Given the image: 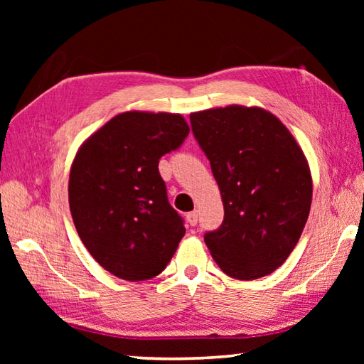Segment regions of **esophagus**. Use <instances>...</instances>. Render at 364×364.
Masks as SVG:
<instances>
[{
  "mask_svg": "<svg viewBox=\"0 0 364 364\" xmlns=\"http://www.w3.org/2000/svg\"><path fill=\"white\" fill-rule=\"evenodd\" d=\"M186 220L191 226H196L197 225V212H189L186 215Z\"/></svg>",
  "mask_w": 364,
  "mask_h": 364,
  "instance_id": "obj_1",
  "label": "esophagus"
}]
</instances>
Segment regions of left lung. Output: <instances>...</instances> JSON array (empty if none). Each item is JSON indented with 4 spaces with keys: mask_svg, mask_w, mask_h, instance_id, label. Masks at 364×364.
<instances>
[{
    "mask_svg": "<svg viewBox=\"0 0 364 364\" xmlns=\"http://www.w3.org/2000/svg\"><path fill=\"white\" fill-rule=\"evenodd\" d=\"M210 162L225 218L204 241L223 273L250 281L278 269L304 231L311 175L304 152L273 114L228 106L189 115Z\"/></svg>",
    "mask_w": 364,
    "mask_h": 364,
    "instance_id": "obj_1",
    "label": "left lung"
}]
</instances>
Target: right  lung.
Returning <instances> with one entry per match:
<instances>
[{"label": "right lung", "instance_id": "add662e5", "mask_svg": "<svg viewBox=\"0 0 364 364\" xmlns=\"http://www.w3.org/2000/svg\"><path fill=\"white\" fill-rule=\"evenodd\" d=\"M189 134L181 115L123 112L85 141L70 168L69 204L85 247L120 279L162 273L186 232L159 160Z\"/></svg>", "mask_w": 364, "mask_h": 364}]
</instances>
